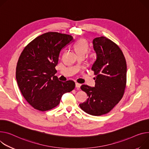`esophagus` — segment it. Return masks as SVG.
Masks as SVG:
<instances>
[{
    "instance_id": "1",
    "label": "esophagus",
    "mask_w": 149,
    "mask_h": 149,
    "mask_svg": "<svg viewBox=\"0 0 149 149\" xmlns=\"http://www.w3.org/2000/svg\"><path fill=\"white\" fill-rule=\"evenodd\" d=\"M80 86H81V84H79V83H75V87H76L78 90H79Z\"/></svg>"
}]
</instances>
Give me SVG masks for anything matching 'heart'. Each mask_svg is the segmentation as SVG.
<instances>
[{
    "label": "heart",
    "instance_id": "heart-1",
    "mask_svg": "<svg viewBox=\"0 0 149 149\" xmlns=\"http://www.w3.org/2000/svg\"><path fill=\"white\" fill-rule=\"evenodd\" d=\"M74 48L78 56H84L88 52L89 46L88 42L85 39H79L74 45Z\"/></svg>",
    "mask_w": 149,
    "mask_h": 149
}]
</instances>
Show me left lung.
I'll return each mask as SVG.
<instances>
[{"mask_svg": "<svg viewBox=\"0 0 149 149\" xmlns=\"http://www.w3.org/2000/svg\"><path fill=\"white\" fill-rule=\"evenodd\" d=\"M93 47L97 59L91 70L96 75L94 87L82 85L88 96L79 106L87 113L100 116L109 112L123 98L127 83V62L123 51L111 40L95 38Z\"/></svg>", "mask_w": 149, "mask_h": 149, "instance_id": "left-lung-1", "label": "left lung"}]
</instances>
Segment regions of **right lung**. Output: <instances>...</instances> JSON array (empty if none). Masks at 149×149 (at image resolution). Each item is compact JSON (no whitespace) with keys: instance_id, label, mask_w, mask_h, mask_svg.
Returning a JSON list of instances; mask_svg holds the SVG:
<instances>
[{"instance_id":"add662e5","label":"right lung","mask_w":149,"mask_h":149,"mask_svg":"<svg viewBox=\"0 0 149 149\" xmlns=\"http://www.w3.org/2000/svg\"><path fill=\"white\" fill-rule=\"evenodd\" d=\"M72 40L69 34L48 32L37 37L21 52L16 79L22 96L35 109H53L64 93L74 89L73 81L61 82L55 75L60 52Z\"/></svg>"}]
</instances>
